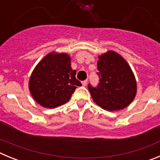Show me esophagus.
<instances>
[{"label": "esophagus", "instance_id": "esophagus-1", "mask_svg": "<svg viewBox=\"0 0 160 160\" xmlns=\"http://www.w3.org/2000/svg\"><path fill=\"white\" fill-rule=\"evenodd\" d=\"M82 86L86 87V86L87 85V80H84V81L82 82Z\"/></svg>", "mask_w": 160, "mask_h": 160}]
</instances>
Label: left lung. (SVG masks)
I'll list each match as a JSON object with an SVG mask.
<instances>
[{
  "label": "left lung",
  "instance_id": "obj_1",
  "mask_svg": "<svg viewBox=\"0 0 160 160\" xmlns=\"http://www.w3.org/2000/svg\"><path fill=\"white\" fill-rule=\"evenodd\" d=\"M97 87L88 86L91 97L103 110L116 111L132 102L137 93V82L131 66L116 52L109 50L98 56Z\"/></svg>",
  "mask_w": 160,
  "mask_h": 160
}]
</instances>
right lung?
Masks as SVG:
<instances>
[{"label":"right lung","instance_id":"1","mask_svg":"<svg viewBox=\"0 0 160 160\" xmlns=\"http://www.w3.org/2000/svg\"><path fill=\"white\" fill-rule=\"evenodd\" d=\"M70 56L51 52L35 66L29 81L33 99L46 108H56L67 102L77 87L82 86L71 68Z\"/></svg>","mask_w":160,"mask_h":160}]
</instances>
